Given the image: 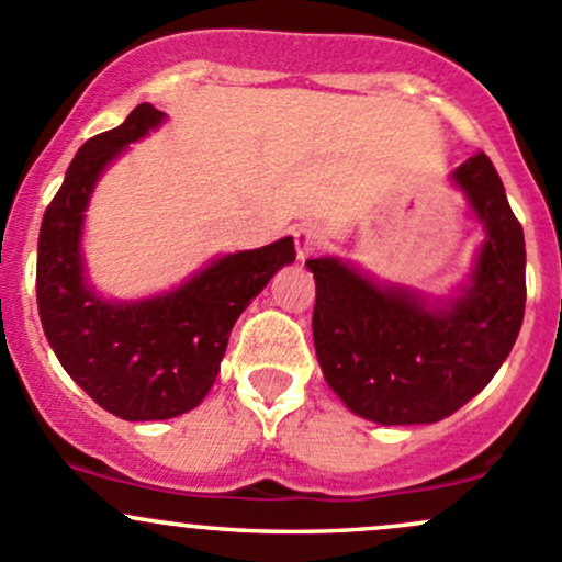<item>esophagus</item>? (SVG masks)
<instances>
[{
	"label": "esophagus",
	"instance_id": "obj_1",
	"mask_svg": "<svg viewBox=\"0 0 562 562\" xmlns=\"http://www.w3.org/2000/svg\"><path fill=\"white\" fill-rule=\"evenodd\" d=\"M292 238H294V248H297V257L305 259L322 246V233L311 224H300V227L292 229Z\"/></svg>",
	"mask_w": 562,
	"mask_h": 562
}]
</instances>
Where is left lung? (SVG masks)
<instances>
[{
	"label": "left lung",
	"mask_w": 562,
	"mask_h": 562,
	"mask_svg": "<svg viewBox=\"0 0 562 562\" xmlns=\"http://www.w3.org/2000/svg\"><path fill=\"white\" fill-rule=\"evenodd\" d=\"M452 181L484 222L476 268L436 308L379 286L335 257L308 259L316 281L314 346L327 384L379 425H430L465 406L503 366L525 316V235L487 154Z\"/></svg>",
	"instance_id": "8db88e82"
}]
</instances>
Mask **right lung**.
Here are the masks:
<instances>
[{"label":"right lung","instance_id":"right-lung-1","mask_svg":"<svg viewBox=\"0 0 562 562\" xmlns=\"http://www.w3.org/2000/svg\"><path fill=\"white\" fill-rule=\"evenodd\" d=\"M161 119L143 102L124 124L86 140L45 211L37 243V308L50 349L91 401L130 422L200 406L238 316L276 270L294 262L292 238H281L227 254L172 292L137 303H110L86 286L80 233L97 178Z\"/></svg>","mask_w":562,"mask_h":562}]
</instances>
